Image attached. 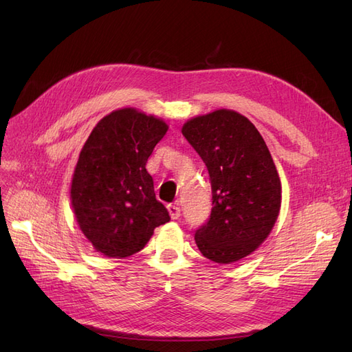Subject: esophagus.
Wrapping results in <instances>:
<instances>
[{
	"mask_svg": "<svg viewBox=\"0 0 352 352\" xmlns=\"http://www.w3.org/2000/svg\"><path fill=\"white\" fill-rule=\"evenodd\" d=\"M167 210H168V212H170V217H172L173 220H176V219H179L180 217V207L176 204H168L167 206Z\"/></svg>",
	"mask_w": 352,
	"mask_h": 352,
	"instance_id": "esophagus-1",
	"label": "esophagus"
}]
</instances>
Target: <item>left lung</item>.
Segmentation results:
<instances>
[{
    "mask_svg": "<svg viewBox=\"0 0 352 352\" xmlns=\"http://www.w3.org/2000/svg\"><path fill=\"white\" fill-rule=\"evenodd\" d=\"M182 133L206 163L212 208L195 230L206 258L229 264L267 238L279 216L282 186L263 136L236 111L217 110L184 124Z\"/></svg>",
    "mask_w": 352,
    "mask_h": 352,
    "instance_id": "8db88e82",
    "label": "left lung"
}]
</instances>
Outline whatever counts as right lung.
<instances>
[{
    "mask_svg": "<svg viewBox=\"0 0 352 352\" xmlns=\"http://www.w3.org/2000/svg\"><path fill=\"white\" fill-rule=\"evenodd\" d=\"M166 132L163 120L123 109L105 116L82 148L72 206L83 235L107 257L141 251L154 229L170 220L145 168Z\"/></svg>",
    "mask_w": 352,
    "mask_h": 352,
    "instance_id": "obj_1",
    "label": "right lung"
}]
</instances>
